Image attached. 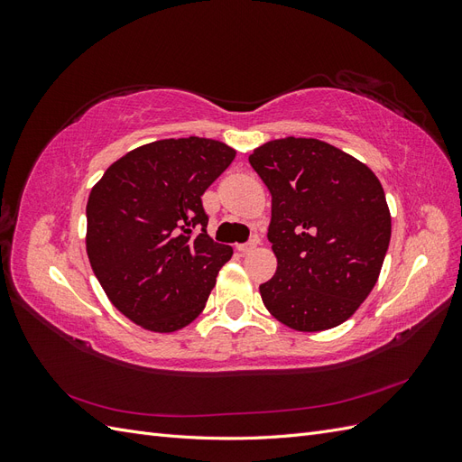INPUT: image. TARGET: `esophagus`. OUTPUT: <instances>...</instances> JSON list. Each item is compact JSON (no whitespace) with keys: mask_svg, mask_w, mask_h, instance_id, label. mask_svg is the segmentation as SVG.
<instances>
[{"mask_svg":"<svg viewBox=\"0 0 462 462\" xmlns=\"http://www.w3.org/2000/svg\"><path fill=\"white\" fill-rule=\"evenodd\" d=\"M256 245H258V239H253V241H250V243L239 245V246H236V250H239L241 254H250V253H253V250L256 248Z\"/></svg>","mask_w":462,"mask_h":462,"instance_id":"obj_1","label":"esophagus"}]
</instances>
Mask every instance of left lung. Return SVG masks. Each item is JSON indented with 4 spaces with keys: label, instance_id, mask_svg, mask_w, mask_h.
<instances>
[{
    "label": "left lung",
    "instance_id": "1",
    "mask_svg": "<svg viewBox=\"0 0 462 462\" xmlns=\"http://www.w3.org/2000/svg\"><path fill=\"white\" fill-rule=\"evenodd\" d=\"M272 194L275 275L260 285L270 314L297 331L341 326L372 292L391 239L380 179L318 138H277L248 156Z\"/></svg>",
    "mask_w": 462,
    "mask_h": 462
}]
</instances>
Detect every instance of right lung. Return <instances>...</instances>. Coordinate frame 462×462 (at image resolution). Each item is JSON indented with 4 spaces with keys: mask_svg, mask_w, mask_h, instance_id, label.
<instances>
[{
    "mask_svg": "<svg viewBox=\"0 0 462 462\" xmlns=\"http://www.w3.org/2000/svg\"><path fill=\"white\" fill-rule=\"evenodd\" d=\"M235 153L214 138H165L125 153L92 187L87 254L109 302L133 324L173 333L204 310L233 248L208 236L202 194Z\"/></svg>",
    "mask_w": 462,
    "mask_h": 462,
    "instance_id": "obj_1",
    "label": "right lung"
}]
</instances>
